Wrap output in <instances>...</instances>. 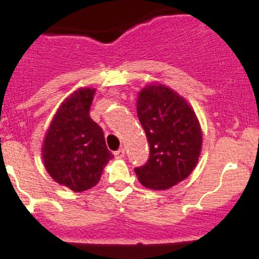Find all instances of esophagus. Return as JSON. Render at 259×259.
Returning a JSON list of instances; mask_svg holds the SVG:
<instances>
[{
    "instance_id": "34e87169",
    "label": "esophagus",
    "mask_w": 259,
    "mask_h": 259,
    "mask_svg": "<svg viewBox=\"0 0 259 259\" xmlns=\"http://www.w3.org/2000/svg\"><path fill=\"white\" fill-rule=\"evenodd\" d=\"M125 156V149L124 148H120L119 150L115 151V158L117 159H122Z\"/></svg>"
}]
</instances>
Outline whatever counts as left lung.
I'll return each instance as SVG.
<instances>
[{"instance_id":"obj_1","label":"left lung","mask_w":259,"mask_h":259,"mask_svg":"<svg viewBox=\"0 0 259 259\" xmlns=\"http://www.w3.org/2000/svg\"><path fill=\"white\" fill-rule=\"evenodd\" d=\"M137 110L150 151L135 173L146 188L169 189L197 165L202 150L199 122L187 101L164 85L143 89Z\"/></svg>"}]
</instances>
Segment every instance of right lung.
<instances>
[{
    "label": "right lung",
    "instance_id": "obj_1",
    "mask_svg": "<svg viewBox=\"0 0 259 259\" xmlns=\"http://www.w3.org/2000/svg\"><path fill=\"white\" fill-rule=\"evenodd\" d=\"M95 89H79L60 106L46 134L42 158L55 182L74 192L95 187L114 158L101 126L90 117Z\"/></svg>",
    "mask_w": 259,
    "mask_h": 259
}]
</instances>
